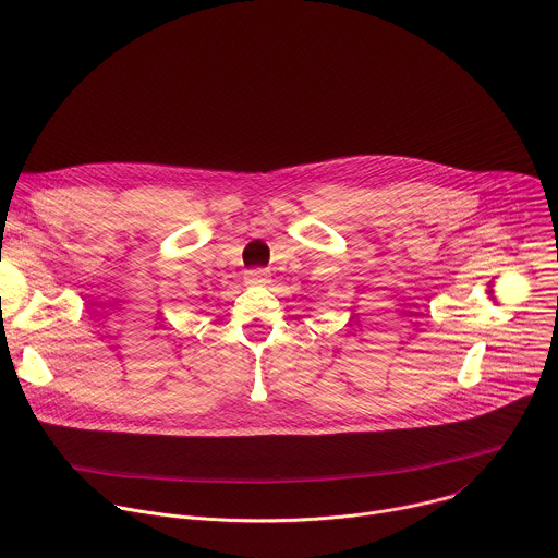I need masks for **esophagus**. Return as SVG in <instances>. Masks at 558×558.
I'll use <instances>...</instances> for the list:
<instances>
[{"mask_svg":"<svg viewBox=\"0 0 558 558\" xmlns=\"http://www.w3.org/2000/svg\"><path fill=\"white\" fill-rule=\"evenodd\" d=\"M267 280H269V271H267V269L256 267V269L245 271V282H247V284H263V282H267Z\"/></svg>","mask_w":558,"mask_h":558,"instance_id":"1","label":"esophagus"}]
</instances>
